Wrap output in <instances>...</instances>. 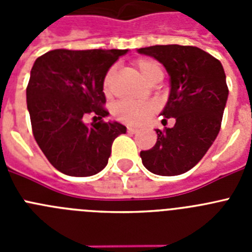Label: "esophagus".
Listing matches in <instances>:
<instances>
[{"label":"esophagus","mask_w":252,"mask_h":252,"mask_svg":"<svg viewBox=\"0 0 252 252\" xmlns=\"http://www.w3.org/2000/svg\"><path fill=\"white\" fill-rule=\"evenodd\" d=\"M137 131H139V128H136V127H131V126H128L127 127V132H130V133H136Z\"/></svg>","instance_id":"esophagus-1"}]
</instances>
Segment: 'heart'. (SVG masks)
Segmentation results:
<instances>
[{
	"label": "heart",
	"instance_id": "b5f03b06",
	"mask_svg": "<svg viewBox=\"0 0 252 252\" xmlns=\"http://www.w3.org/2000/svg\"><path fill=\"white\" fill-rule=\"evenodd\" d=\"M135 66L140 72V74L145 78L148 82H155L157 79L161 81L162 66L158 60L153 58H139L133 62ZM115 68H110L106 72L102 82L104 94L111 93V83H112ZM158 103L154 101L142 102V103H132V102L119 101L112 106V116L117 121L126 125H141L146 120L157 112Z\"/></svg>",
	"mask_w": 252,
	"mask_h": 252
}]
</instances>
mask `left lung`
<instances>
[{
  "label": "left lung",
  "mask_w": 252,
  "mask_h": 252,
  "mask_svg": "<svg viewBox=\"0 0 252 252\" xmlns=\"http://www.w3.org/2000/svg\"><path fill=\"white\" fill-rule=\"evenodd\" d=\"M139 53L155 58L168 70L171 88L161 116L175 119L171 128L155 130V145L140 153L142 164L154 174H183L204 157L221 128L228 97L223 66L197 46L154 45Z\"/></svg>",
  "instance_id": "left-lung-1"
}]
</instances>
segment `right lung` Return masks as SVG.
<instances>
[{
	"mask_svg": "<svg viewBox=\"0 0 252 252\" xmlns=\"http://www.w3.org/2000/svg\"><path fill=\"white\" fill-rule=\"evenodd\" d=\"M127 50L55 49L35 60L26 88L32 135L51 165L70 177H91L108 162L112 142L126 132L106 122L103 77ZM99 122L88 126L83 116Z\"/></svg>",
	"mask_w": 252,
	"mask_h": 252,
	"instance_id": "obj_1",
	"label": "right lung"
}]
</instances>
